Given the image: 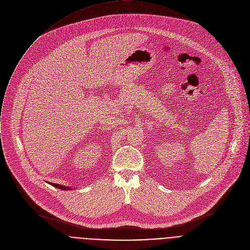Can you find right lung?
I'll use <instances>...</instances> for the list:
<instances>
[{"instance_id":"obj_1","label":"right lung","mask_w":250,"mask_h":250,"mask_svg":"<svg viewBox=\"0 0 250 250\" xmlns=\"http://www.w3.org/2000/svg\"><path fill=\"white\" fill-rule=\"evenodd\" d=\"M50 185H52V186H54L55 188H58V189H60V190H70V189H71V188H69V187H65V186H62V185L54 184V183H50Z\"/></svg>"}]
</instances>
